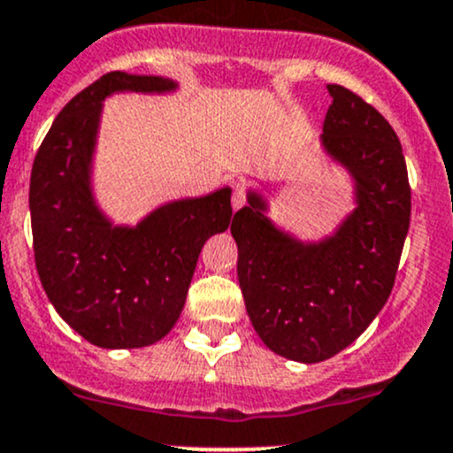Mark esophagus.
I'll return each mask as SVG.
<instances>
[{"label": "esophagus", "mask_w": 453, "mask_h": 453, "mask_svg": "<svg viewBox=\"0 0 453 453\" xmlns=\"http://www.w3.org/2000/svg\"><path fill=\"white\" fill-rule=\"evenodd\" d=\"M243 203H245V188L241 184H234V188H232V208L239 210Z\"/></svg>", "instance_id": "1"}]
</instances>
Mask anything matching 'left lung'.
Returning a JSON list of instances; mask_svg holds the SVG:
<instances>
[{"instance_id":"obj_1","label":"left lung","mask_w":453,"mask_h":453,"mask_svg":"<svg viewBox=\"0 0 453 453\" xmlns=\"http://www.w3.org/2000/svg\"><path fill=\"white\" fill-rule=\"evenodd\" d=\"M322 146L355 180V210L335 234L303 243L248 195L234 214L239 285L256 333L280 357L318 364L353 344L395 287L410 227V181L395 129L362 96L328 85Z\"/></svg>"}]
</instances>
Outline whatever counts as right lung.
<instances>
[{
	"label": "right lung",
	"mask_w": 453,
	"mask_h": 453,
	"mask_svg": "<svg viewBox=\"0 0 453 453\" xmlns=\"http://www.w3.org/2000/svg\"><path fill=\"white\" fill-rule=\"evenodd\" d=\"M171 79L109 72L76 94L36 150L30 219L41 285L57 313L100 349H142L180 318L205 241L227 230L230 188L113 226L91 195L103 100L113 91L164 94Z\"/></svg>",
	"instance_id": "add662e5"
}]
</instances>
